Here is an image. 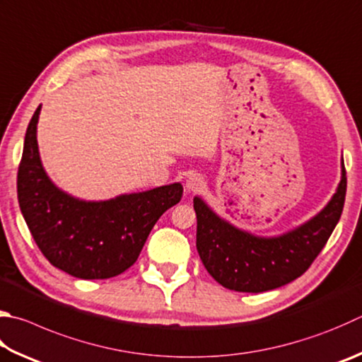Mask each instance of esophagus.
Wrapping results in <instances>:
<instances>
[{
    "instance_id": "obj_1",
    "label": "esophagus",
    "mask_w": 362,
    "mask_h": 362,
    "mask_svg": "<svg viewBox=\"0 0 362 362\" xmlns=\"http://www.w3.org/2000/svg\"><path fill=\"white\" fill-rule=\"evenodd\" d=\"M204 183L206 182H204V177L201 174H192L185 180V189L189 193H194L204 187Z\"/></svg>"
}]
</instances>
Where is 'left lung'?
Masks as SVG:
<instances>
[{"mask_svg": "<svg viewBox=\"0 0 362 362\" xmlns=\"http://www.w3.org/2000/svg\"><path fill=\"white\" fill-rule=\"evenodd\" d=\"M345 193L346 177L341 160L340 183L331 201L300 226L272 238L231 225L202 198L194 196L196 248L204 267L221 286L240 293H262L290 284L310 267L326 245L340 220Z\"/></svg>", "mask_w": 362, "mask_h": 362, "instance_id": "obj_1", "label": "left lung"}]
</instances>
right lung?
<instances>
[{"label": "right lung", "mask_w": 362, "mask_h": 362, "mask_svg": "<svg viewBox=\"0 0 362 362\" xmlns=\"http://www.w3.org/2000/svg\"><path fill=\"white\" fill-rule=\"evenodd\" d=\"M41 106L26 128L17 196L33 239L52 266L83 280L110 279L136 262L150 231L180 201L179 182L106 201H83L58 188L37 147Z\"/></svg>", "instance_id": "right-lung-1"}]
</instances>
